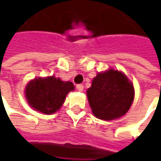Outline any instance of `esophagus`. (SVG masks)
Segmentation results:
<instances>
[{
	"mask_svg": "<svg viewBox=\"0 0 161 161\" xmlns=\"http://www.w3.org/2000/svg\"><path fill=\"white\" fill-rule=\"evenodd\" d=\"M76 87H77V91H82L83 90H84V85H83V84H77V85H76Z\"/></svg>",
	"mask_w": 161,
	"mask_h": 161,
	"instance_id": "esophagus-1",
	"label": "esophagus"
}]
</instances>
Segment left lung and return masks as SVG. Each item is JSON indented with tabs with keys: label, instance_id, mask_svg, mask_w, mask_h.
I'll list each match as a JSON object with an SVG mask.
<instances>
[{
	"label": "left lung",
	"instance_id": "1",
	"mask_svg": "<svg viewBox=\"0 0 161 161\" xmlns=\"http://www.w3.org/2000/svg\"><path fill=\"white\" fill-rule=\"evenodd\" d=\"M87 97L93 114L97 118L110 121L128 111L135 91L124 74L109 70L97 75L88 89Z\"/></svg>",
	"mask_w": 161,
	"mask_h": 161
}]
</instances>
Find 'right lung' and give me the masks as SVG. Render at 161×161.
Segmentation results:
<instances>
[{"mask_svg": "<svg viewBox=\"0 0 161 161\" xmlns=\"http://www.w3.org/2000/svg\"><path fill=\"white\" fill-rule=\"evenodd\" d=\"M73 90L71 82H63L55 77H38L27 84L26 96L31 107L50 115L58 110L66 95Z\"/></svg>", "mask_w": 161, "mask_h": 161, "instance_id": "add662e5", "label": "right lung"}]
</instances>
